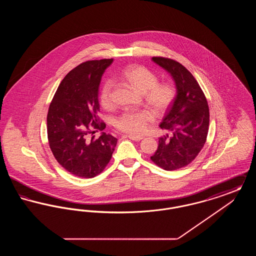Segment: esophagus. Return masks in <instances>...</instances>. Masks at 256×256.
<instances>
[{
  "label": "esophagus",
  "instance_id": "34e87169",
  "mask_svg": "<svg viewBox=\"0 0 256 256\" xmlns=\"http://www.w3.org/2000/svg\"><path fill=\"white\" fill-rule=\"evenodd\" d=\"M126 137L134 140V141H140L142 140L144 137L143 136H134V135H126Z\"/></svg>",
  "mask_w": 256,
  "mask_h": 256
}]
</instances>
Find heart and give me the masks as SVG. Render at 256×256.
<instances>
[{
  "instance_id": "obj_1",
  "label": "heart",
  "mask_w": 256,
  "mask_h": 256,
  "mask_svg": "<svg viewBox=\"0 0 256 256\" xmlns=\"http://www.w3.org/2000/svg\"><path fill=\"white\" fill-rule=\"evenodd\" d=\"M122 80L134 89L143 93L144 100L156 115H163L170 108L176 98V88L168 82H158L156 74L152 72L142 65H132L124 70ZM113 84L106 80L100 89L98 98L100 106L110 110L114 106L112 97ZM154 121V114L148 110H126L116 119L115 126L118 130L130 134H144L150 124Z\"/></svg>"
}]
</instances>
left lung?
Returning <instances> with one entry per match:
<instances>
[{
	"mask_svg": "<svg viewBox=\"0 0 256 256\" xmlns=\"http://www.w3.org/2000/svg\"><path fill=\"white\" fill-rule=\"evenodd\" d=\"M152 60L172 76L178 93L160 128L172 132L160 137L152 161L166 170L190 164L206 142L209 108L200 86L182 64L168 58L154 56Z\"/></svg>",
	"mask_w": 256,
	"mask_h": 256,
	"instance_id": "1",
	"label": "left lung"
}]
</instances>
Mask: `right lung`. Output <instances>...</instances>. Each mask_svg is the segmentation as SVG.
Segmentation results:
<instances>
[{
	"instance_id": "right-lung-1",
	"label": "right lung",
	"mask_w": 256,
	"mask_h": 256,
	"mask_svg": "<svg viewBox=\"0 0 256 256\" xmlns=\"http://www.w3.org/2000/svg\"><path fill=\"white\" fill-rule=\"evenodd\" d=\"M113 58L80 63L65 76L50 104L47 115L49 146L61 166L76 176L91 178L106 169L117 138L106 132L96 138L92 130H102L98 86ZM92 136H90V134Z\"/></svg>"
}]
</instances>
